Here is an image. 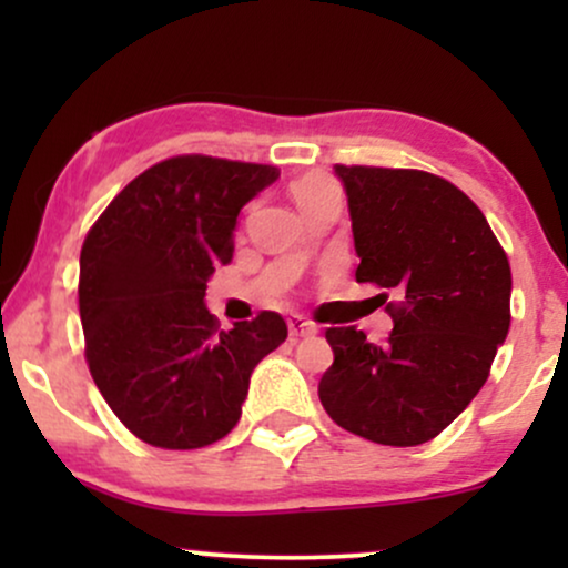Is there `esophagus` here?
Masks as SVG:
<instances>
[{"label": "esophagus", "mask_w": 568, "mask_h": 568, "mask_svg": "<svg viewBox=\"0 0 568 568\" xmlns=\"http://www.w3.org/2000/svg\"><path fill=\"white\" fill-rule=\"evenodd\" d=\"M288 334H291L293 342H296V338H304V336H315L317 325L310 323L302 315H293V317H288Z\"/></svg>", "instance_id": "1"}]
</instances>
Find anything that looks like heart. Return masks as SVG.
<instances>
[{"label": "heart", "mask_w": 568, "mask_h": 568, "mask_svg": "<svg viewBox=\"0 0 568 568\" xmlns=\"http://www.w3.org/2000/svg\"><path fill=\"white\" fill-rule=\"evenodd\" d=\"M334 192H338V186L323 173H306L291 184V194H293V200H296L298 211L302 213H306L312 205H317V202Z\"/></svg>", "instance_id": "heart-1"}]
</instances>
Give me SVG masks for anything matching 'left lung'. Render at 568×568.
<instances>
[{"label": "left lung", "instance_id": "8db88e82", "mask_svg": "<svg viewBox=\"0 0 568 568\" xmlns=\"http://www.w3.org/2000/svg\"><path fill=\"white\" fill-rule=\"evenodd\" d=\"M336 175L357 283L393 291L397 304H387L393 334L382 347L355 325L325 331L334 366L317 395L338 427L382 446H419L486 384L510 331V264L480 207L446 179L366 165H336Z\"/></svg>", "mask_w": 568, "mask_h": 568}]
</instances>
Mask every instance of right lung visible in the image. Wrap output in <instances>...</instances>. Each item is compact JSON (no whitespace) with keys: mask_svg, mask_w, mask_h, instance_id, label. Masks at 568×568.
Segmentation results:
<instances>
[{"mask_svg":"<svg viewBox=\"0 0 568 568\" xmlns=\"http://www.w3.org/2000/svg\"><path fill=\"white\" fill-rule=\"evenodd\" d=\"M272 165L184 154L133 179L84 237L80 317L95 387L135 438L202 448L240 422L253 368L288 336L277 312L219 331L205 306L245 202Z\"/></svg>","mask_w":568,"mask_h":568,"instance_id":"add662e5","label":"right lung"}]
</instances>
